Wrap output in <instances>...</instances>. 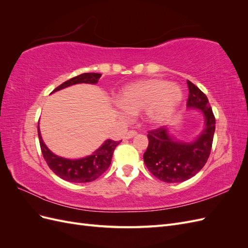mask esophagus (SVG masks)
Returning a JSON list of instances; mask_svg holds the SVG:
<instances>
[{
  "mask_svg": "<svg viewBox=\"0 0 248 248\" xmlns=\"http://www.w3.org/2000/svg\"><path fill=\"white\" fill-rule=\"evenodd\" d=\"M137 134V131H134V130H129L128 132H127L125 136H124V140H129V139H131V138H133L134 136H136Z\"/></svg>",
  "mask_w": 248,
  "mask_h": 248,
  "instance_id": "34e87169",
  "label": "esophagus"
}]
</instances>
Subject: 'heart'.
<instances>
[{
	"label": "heart",
	"instance_id": "b5f03b06",
	"mask_svg": "<svg viewBox=\"0 0 248 248\" xmlns=\"http://www.w3.org/2000/svg\"><path fill=\"white\" fill-rule=\"evenodd\" d=\"M182 90L176 84H168L163 79H146L123 90L119 97V106L126 115L146 112L150 123L159 124L174 115L182 100Z\"/></svg>",
	"mask_w": 248,
	"mask_h": 248
}]
</instances>
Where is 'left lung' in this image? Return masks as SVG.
<instances>
[{"mask_svg": "<svg viewBox=\"0 0 248 248\" xmlns=\"http://www.w3.org/2000/svg\"><path fill=\"white\" fill-rule=\"evenodd\" d=\"M187 108L201 109L205 126L200 136L191 142L179 141L169 133L166 126L148 131L149 145L144 161L151 174L168 183L183 182L204 168L211 152L215 131V117L207 96L187 80Z\"/></svg>", "mask_w": 248, "mask_h": 248, "instance_id": "left-lung-1", "label": "left lung"}]
</instances>
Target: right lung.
I'll list each match as a JSON object with an SVG mask.
<instances>
[{
  "label": "right lung",
  "instance_id": "obj_1",
  "mask_svg": "<svg viewBox=\"0 0 248 248\" xmlns=\"http://www.w3.org/2000/svg\"><path fill=\"white\" fill-rule=\"evenodd\" d=\"M100 77V73H81L78 77H74L64 81L62 85L57 87L51 93L72 85L81 84V82H85V84H97ZM38 138L43 158L46 161L49 169L57 176L65 180V181L73 183L91 182L100 177L108 169L114 150L121 142V140L116 141L112 140H107L103 142V145L99 149H97L92 155L87 156L85 158L71 160L57 156L50 150H48V148L42 140L39 126Z\"/></svg>",
  "mask_w": 248,
  "mask_h": 248
}]
</instances>
